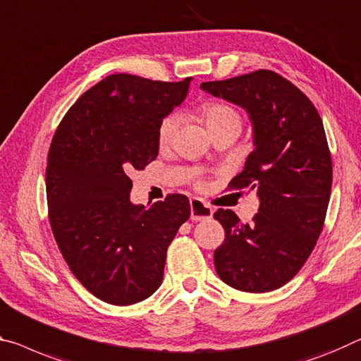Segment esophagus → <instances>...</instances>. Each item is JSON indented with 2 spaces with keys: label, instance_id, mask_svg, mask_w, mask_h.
I'll return each instance as SVG.
<instances>
[{
  "label": "esophagus",
  "instance_id": "1",
  "mask_svg": "<svg viewBox=\"0 0 361 361\" xmlns=\"http://www.w3.org/2000/svg\"><path fill=\"white\" fill-rule=\"evenodd\" d=\"M191 220L194 221H201V220H209L214 215V209L210 205L201 201L199 197H192L191 199Z\"/></svg>",
  "mask_w": 361,
  "mask_h": 361
}]
</instances>
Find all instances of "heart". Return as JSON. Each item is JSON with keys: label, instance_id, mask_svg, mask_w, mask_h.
I'll use <instances>...</instances> for the list:
<instances>
[{"label": "heart", "instance_id": "b5f03b06", "mask_svg": "<svg viewBox=\"0 0 361 361\" xmlns=\"http://www.w3.org/2000/svg\"><path fill=\"white\" fill-rule=\"evenodd\" d=\"M199 116H201L202 122L207 127L209 133L220 128L236 127L241 130V117L234 111L231 106L225 104V102H207L201 109H199ZM178 128V118L175 116L165 117L160 122L159 127V142L160 146H167L171 142L175 136V131Z\"/></svg>", "mask_w": 361, "mask_h": 361}]
</instances>
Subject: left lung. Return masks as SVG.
Returning a JSON list of instances; mask_svg holds the SVG:
<instances>
[{
  "label": "left lung",
  "instance_id": "8db88e82",
  "mask_svg": "<svg viewBox=\"0 0 361 361\" xmlns=\"http://www.w3.org/2000/svg\"><path fill=\"white\" fill-rule=\"evenodd\" d=\"M201 88L247 114L254 151L231 183L255 190L259 199L252 225L231 210L214 214L225 228L214 252L216 274L238 290L270 293L295 276L323 230L333 164L322 117L299 88L271 71Z\"/></svg>",
  "mask_w": 361,
  "mask_h": 361
}]
</instances>
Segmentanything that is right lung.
<instances>
[{"label": "right lung", "instance_id": "1", "mask_svg": "<svg viewBox=\"0 0 361 361\" xmlns=\"http://www.w3.org/2000/svg\"><path fill=\"white\" fill-rule=\"evenodd\" d=\"M191 80L109 75L68 109L51 142L47 197L56 243L78 281L107 304L133 305L156 293L169 245L191 215L181 194L133 204L128 176L157 157L160 122L185 101Z\"/></svg>", "mask_w": 361, "mask_h": 361}]
</instances>
